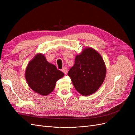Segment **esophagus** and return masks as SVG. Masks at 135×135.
<instances>
[{"mask_svg":"<svg viewBox=\"0 0 135 135\" xmlns=\"http://www.w3.org/2000/svg\"><path fill=\"white\" fill-rule=\"evenodd\" d=\"M62 71L64 73V74H67V73H68V69H67V68H66V67L62 69Z\"/></svg>","mask_w":135,"mask_h":135,"instance_id":"1","label":"esophagus"}]
</instances>
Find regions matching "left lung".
I'll return each mask as SVG.
<instances>
[{
  "label": "left lung",
  "instance_id": "left-lung-1",
  "mask_svg": "<svg viewBox=\"0 0 135 135\" xmlns=\"http://www.w3.org/2000/svg\"><path fill=\"white\" fill-rule=\"evenodd\" d=\"M68 75L76 90L81 95L88 96L96 92L104 82L106 66L99 53L87 48L76 56L75 64Z\"/></svg>",
  "mask_w": 135,
  "mask_h": 135
}]
</instances>
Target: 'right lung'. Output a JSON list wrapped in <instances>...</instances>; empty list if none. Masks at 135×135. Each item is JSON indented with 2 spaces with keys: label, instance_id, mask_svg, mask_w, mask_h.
I'll return each mask as SVG.
<instances>
[{
  "label": "right lung",
  "instance_id": "add662e5",
  "mask_svg": "<svg viewBox=\"0 0 135 135\" xmlns=\"http://www.w3.org/2000/svg\"><path fill=\"white\" fill-rule=\"evenodd\" d=\"M64 75L62 71L55 65L49 63L40 54L30 61L25 72V78L29 87L43 96L48 95L54 91L56 82Z\"/></svg>",
  "mask_w": 135,
  "mask_h": 135
}]
</instances>
